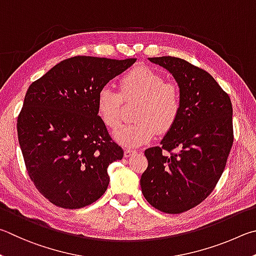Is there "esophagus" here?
Here are the masks:
<instances>
[{
    "label": "esophagus",
    "mask_w": 256,
    "mask_h": 256,
    "mask_svg": "<svg viewBox=\"0 0 256 256\" xmlns=\"http://www.w3.org/2000/svg\"><path fill=\"white\" fill-rule=\"evenodd\" d=\"M137 150H132V148H127L124 150V158H130L132 155L136 154Z\"/></svg>",
    "instance_id": "1"
}]
</instances>
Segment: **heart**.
<instances>
[{
	"mask_svg": "<svg viewBox=\"0 0 256 256\" xmlns=\"http://www.w3.org/2000/svg\"><path fill=\"white\" fill-rule=\"evenodd\" d=\"M120 93L109 86L98 93L96 110L108 128L116 129L120 124L124 101H140L134 119L114 132L120 144L135 147L145 144L154 137L156 130L163 134L176 124L181 111V92L176 83L147 67L132 70L121 78Z\"/></svg>",
	"mask_w": 256,
	"mask_h": 256,
	"instance_id": "b5f03b06",
	"label": "heart"
}]
</instances>
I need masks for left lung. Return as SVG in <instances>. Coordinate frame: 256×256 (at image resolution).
<instances>
[{
    "mask_svg": "<svg viewBox=\"0 0 256 256\" xmlns=\"http://www.w3.org/2000/svg\"><path fill=\"white\" fill-rule=\"evenodd\" d=\"M148 60L176 78L181 111L160 146L145 150L148 166L142 174L140 188L154 208L181 214L202 202L225 170L234 140L232 106L208 72L178 57Z\"/></svg>",
    "mask_w": 256,
    "mask_h": 256,
    "instance_id": "left-lung-1",
    "label": "left lung"
}]
</instances>
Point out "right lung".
Here are the masks:
<instances>
[{"mask_svg": "<svg viewBox=\"0 0 256 256\" xmlns=\"http://www.w3.org/2000/svg\"><path fill=\"white\" fill-rule=\"evenodd\" d=\"M136 58L75 56L30 85L18 116V138L29 176L57 207L80 209L101 198L108 166L124 158L96 110L98 93Z\"/></svg>", "mask_w": 256, "mask_h": 256, "instance_id": "1", "label": "right lung"}]
</instances>
